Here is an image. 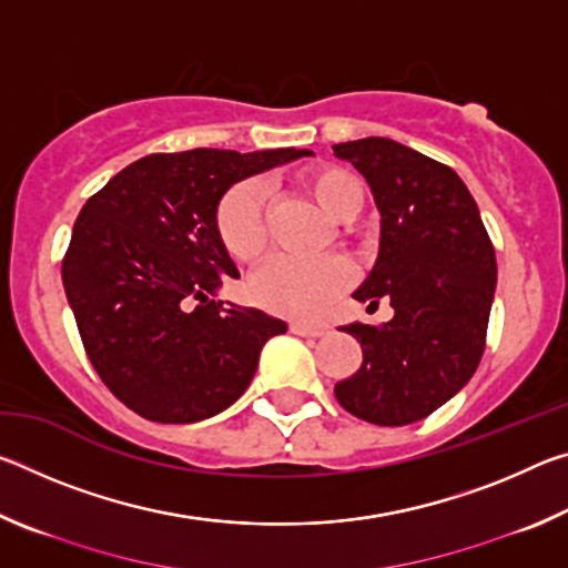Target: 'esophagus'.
<instances>
[{
	"instance_id": "1",
	"label": "esophagus",
	"mask_w": 568,
	"mask_h": 568,
	"mask_svg": "<svg viewBox=\"0 0 568 568\" xmlns=\"http://www.w3.org/2000/svg\"><path fill=\"white\" fill-rule=\"evenodd\" d=\"M291 331L295 335H303V338H321V335H325L323 325H311V323H301V321L291 323Z\"/></svg>"
}]
</instances>
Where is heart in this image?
Returning a JSON list of instances; mask_svg holds the SVG:
<instances>
[{
	"label": "heart",
	"mask_w": 568,
	"mask_h": 568,
	"mask_svg": "<svg viewBox=\"0 0 568 568\" xmlns=\"http://www.w3.org/2000/svg\"><path fill=\"white\" fill-rule=\"evenodd\" d=\"M305 187L333 220H353L363 210V182L343 168L307 172ZM267 190L261 180H243L225 192L217 207V235L230 257L253 263L267 245ZM351 283V267L341 257L297 261L277 255L250 281V295L267 313L293 321H315Z\"/></svg>",
	"instance_id": "b5f03b06"
}]
</instances>
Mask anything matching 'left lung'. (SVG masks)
I'll use <instances>...</instances> for the list:
<instances>
[{"label": "left lung", "instance_id": "left-lung-1", "mask_svg": "<svg viewBox=\"0 0 568 568\" xmlns=\"http://www.w3.org/2000/svg\"><path fill=\"white\" fill-rule=\"evenodd\" d=\"M368 182L381 213L373 271L353 293L373 307L390 301L383 325L351 323L363 348L358 373L335 383L355 418L408 426L466 386L486 348L496 291V253L454 170L388 138L333 145Z\"/></svg>", "mask_w": 568, "mask_h": 568}]
</instances>
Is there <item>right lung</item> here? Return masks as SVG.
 <instances>
[{
  "label": "right lung",
  "instance_id": "1",
  "mask_svg": "<svg viewBox=\"0 0 568 568\" xmlns=\"http://www.w3.org/2000/svg\"><path fill=\"white\" fill-rule=\"evenodd\" d=\"M311 150H187L120 170L77 217L62 263L84 351L114 396L158 423H197L243 396L263 345L287 331L257 307L223 305L240 277L217 235L235 182Z\"/></svg>",
  "mask_w": 568,
  "mask_h": 568
}]
</instances>
